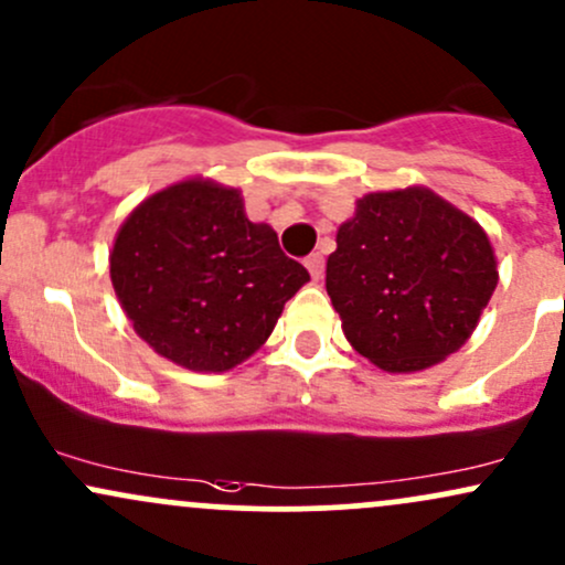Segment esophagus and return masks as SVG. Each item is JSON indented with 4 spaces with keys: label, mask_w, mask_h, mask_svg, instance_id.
<instances>
[{
    "label": "esophagus",
    "mask_w": 565,
    "mask_h": 565,
    "mask_svg": "<svg viewBox=\"0 0 565 565\" xmlns=\"http://www.w3.org/2000/svg\"><path fill=\"white\" fill-rule=\"evenodd\" d=\"M306 268H308V273H311L313 281H319L321 273H324V254H321V252L308 254V257H306Z\"/></svg>",
    "instance_id": "34e87169"
}]
</instances>
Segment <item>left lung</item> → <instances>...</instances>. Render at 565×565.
<instances>
[{
    "label": "left lung",
    "mask_w": 565,
    "mask_h": 565,
    "mask_svg": "<svg viewBox=\"0 0 565 565\" xmlns=\"http://www.w3.org/2000/svg\"><path fill=\"white\" fill-rule=\"evenodd\" d=\"M495 281L482 227L420 188L364 195L327 259L345 338L388 373H415L461 349Z\"/></svg>",
    "instance_id": "obj_1"
}]
</instances>
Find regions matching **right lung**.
Wrapping results in <instances>:
<instances>
[{"mask_svg": "<svg viewBox=\"0 0 565 565\" xmlns=\"http://www.w3.org/2000/svg\"><path fill=\"white\" fill-rule=\"evenodd\" d=\"M109 273L136 334L198 373H222L252 356L284 302L311 278L268 225L249 222L238 190L201 179L134 209Z\"/></svg>", "mask_w": 565, "mask_h": 565, "instance_id": "right-lung-1", "label": "right lung"}]
</instances>
